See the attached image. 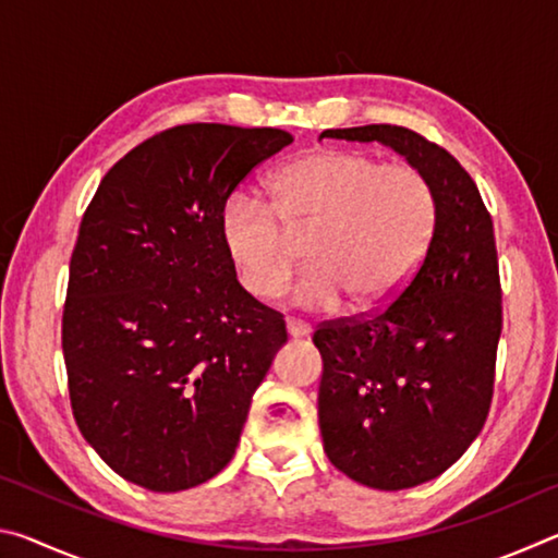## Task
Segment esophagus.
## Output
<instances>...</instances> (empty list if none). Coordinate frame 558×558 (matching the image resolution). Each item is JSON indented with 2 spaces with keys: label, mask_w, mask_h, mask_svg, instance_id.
<instances>
[{
  "label": "esophagus",
  "mask_w": 558,
  "mask_h": 558,
  "mask_svg": "<svg viewBox=\"0 0 558 558\" xmlns=\"http://www.w3.org/2000/svg\"><path fill=\"white\" fill-rule=\"evenodd\" d=\"M286 329H288V335L290 337H310V325H305V323H300V319H286Z\"/></svg>",
  "instance_id": "esophagus-1"
}]
</instances>
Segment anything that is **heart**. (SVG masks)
Segmentation results:
<instances>
[{
	"label": "heart",
	"mask_w": 558,
	"mask_h": 558,
	"mask_svg": "<svg viewBox=\"0 0 558 558\" xmlns=\"http://www.w3.org/2000/svg\"><path fill=\"white\" fill-rule=\"evenodd\" d=\"M436 194L423 172L381 165L362 149H317L280 169L270 204L235 192L219 214V239L241 288L278 295L305 240L310 266L292 286L305 310H376L409 286L436 231Z\"/></svg>",
	"instance_id": "b5f03b06"
}]
</instances>
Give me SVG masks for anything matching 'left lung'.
I'll use <instances>...</instances> for the list:
<instances>
[{
	"instance_id": "1",
	"label": "left lung",
	"mask_w": 558,
	"mask_h": 558,
	"mask_svg": "<svg viewBox=\"0 0 558 558\" xmlns=\"http://www.w3.org/2000/svg\"><path fill=\"white\" fill-rule=\"evenodd\" d=\"M381 143L436 194L426 258L391 305L323 323L317 415L329 462L354 483L405 489L438 477L483 430L502 332L493 216L448 149L399 125L325 130Z\"/></svg>"
}]
</instances>
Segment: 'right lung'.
I'll list each match as a JSON object with an SVG mask.
<instances>
[{
    "label": "right lung",
    "instance_id": "right-lung-1",
    "mask_svg": "<svg viewBox=\"0 0 558 558\" xmlns=\"http://www.w3.org/2000/svg\"><path fill=\"white\" fill-rule=\"evenodd\" d=\"M290 143L278 128H169L112 165L83 214L61 325L71 409L128 483L179 493L233 458L288 332L241 288L219 214Z\"/></svg>",
    "mask_w": 558,
    "mask_h": 558
}]
</instances>
